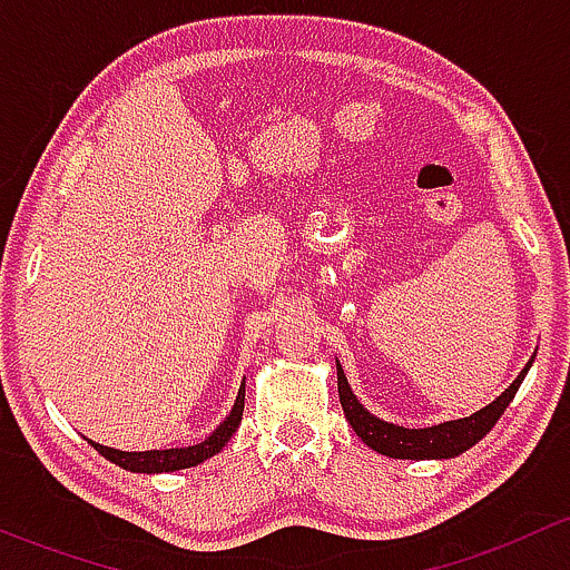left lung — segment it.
<instances>
[{"instance_id":"obj_1","label":"left lung","mask_w":570,"mask_h":570,"mask_svg":"<svg viewBox=\"0 0 570 570\" xmlns=\"http://www.w3.org/2000/svg\"><path fill=\"white\" fill-rule=\"evenodd\" d=\"M532 361L534 355L527 361V366L519 372V377H515L497 400L488 402L485 407H480V411L471 413V416L455 419V422L433 424V428H400V424L383 422L381 416L366 411L358 402V396L353 394V389H350L342 364H336L338 402H342L344 416L353 424L358 439L364 441L366 446H372L375 452H381V455L400 458V461H441V458H458L463 455L465 450H471L476 441H482L491 433V428L499 422L504 407L513 402L521 381H524L527 372H530Z\"/></svg>"}]
</instances>
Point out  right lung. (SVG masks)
<instances>
[{
    "label": "right lung",
    "mask_w": 570,
    "mask_h": 570,
    "mask_svg": "<svg viewBox=\"0 0 570 570\" xmlns=\"http://www.w3.org/2000/svg\"><path fill=\"white\" fill-rule=\"evenodd\" d=\"M245 411V381L239 386L237 400H234V407L228 411V416L223 419L215 428V433L206 435L200 444L193 446H176V450H148V452H124L112 450V446L96 444V441L88 439V444L99 452L101 458H107L109 463L120 465L126 471H137V474H163V471H178V469H193V465L209 461L212 455L223 450V446L232 441V435L237 433L239 422H243Z\"/></svg>",
    "instance_id": "1"
}]
</instances>
